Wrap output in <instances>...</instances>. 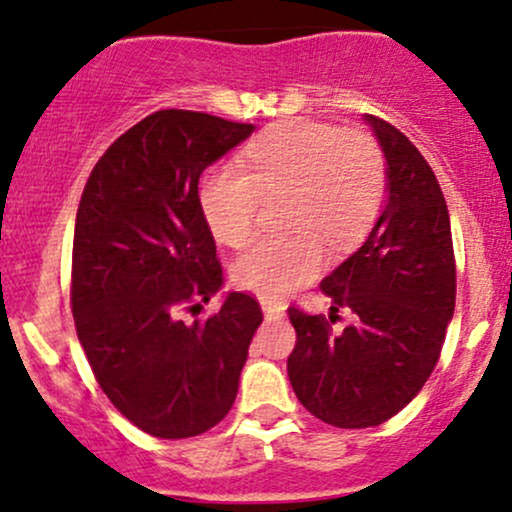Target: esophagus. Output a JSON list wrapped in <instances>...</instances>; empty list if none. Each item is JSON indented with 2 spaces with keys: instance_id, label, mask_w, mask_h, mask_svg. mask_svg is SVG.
<instances>
[{
  "instance_id": "obj_1",
  "label": "esophagus",
  "mask_w": 512,
  "mask_h": 512,
  "mask_svg": "<svg viewBox=\"0 0 512 512\" xmlns=\"http://www.w3.org/2000/svg\"><path fill=\"white\" fill-rule=\"evenodd\" d=\"M261 310L263 315L268 317V320H276V317H283L285 315V307L280 305V302H273V300H261Z\"/></svg>"
}]
</instances>
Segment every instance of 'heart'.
I'll return each instance as SVG.
<instances>
[{
    "label": "heart",
    "instance_id": "b5f03b06",
    "mask_svg": "<svg viewBox=\"0 0 512 512\" xmlns=\"http://www.w3.org/2000/svg\"><path fill=\"white\" fill-rule=\"evenodd\" d=\"M200 183V210L222 244H249L263 192L295 190L290 239H263L236 261L234 280L266 300H283L310 283L329 256L354 251L371 232L386 197V161L361 131L293 119L263 131L241 156Z\"/></svg>",
    "mask_w": 512,
    "mask_h": 512
}]
</instances>
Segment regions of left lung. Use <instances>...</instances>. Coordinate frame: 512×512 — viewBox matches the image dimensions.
<instances>
[{"label": "left lung", "mask_w": 512, "mask_h": 512, "mask_svg": "<svg viewBox=\"0 0 512 512\" xmlns=\"http://www.w3.org/2000/svg\"><path fill=\"white\" fill-rule=\"evenodd\" d=\"M364 119L386 156L388 200L364 246L320 283L354 324L332 334L322 315L288 310L298 332L290 386L312 415L344 430L381 425L420 393L456 300L452 227L430 163L395 126Z\"/></svg>", "instance_id": "left-lung-1"}]
</instances>
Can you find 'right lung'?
<instances>
[{
    "label": "right lung",
    "mask_w": 512,
    "mask_h": 512,
    "mask_svg": "<svg viewBox=\"0 0 512 512\" xmlns=\"http://www.w3.org/2000/svg\"><path fill=\"white\" fill-rule=\"evenodd\" d=\"M251 134L254 124L161 109L104 151L82 190L75 329L104 395L153 437H195L224 420L263 320L246 293H227L202 322L178 320L224 283L200 175Z\"/></svg>",
    "instance_id": "add662e5"
}]
</instances>
